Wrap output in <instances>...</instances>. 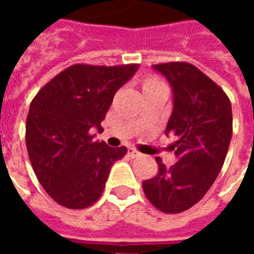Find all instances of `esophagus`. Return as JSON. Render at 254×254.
<instances>
[{"label": "esophagus", "mask_w": 254, "mask_h": 254, "mask_svg": "<svg viewBox=\"0 0 254 254\" xmlns=\"http://www.w3.org/2000/svg\"><path fill=\"white\" fill-rule=\"evenodd\" d=\"M127 154L130 155L132 158H136V156H140V152H138L136 148H129L127 149Z\"/></svg>", "instance_id": "esophagus-1"}]
</instances>
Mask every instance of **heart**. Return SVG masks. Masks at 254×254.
Wrapping results in <instances>:
<instances>
[{
  "label": "heart",
  "mask_w": 254,
  "mask_h": 254,
  "mask_svg": "<svg viewBox=\"0 0 254 254\" xmlns=\"http://www.w3.org/2000/svg\"><path fill=\"white\" fill-rule=\"evenodd\" d=\"M155 85H165V83L158 80V78H151V80H147V81H145L144 88H147V87H155Z\"/></svg>",
  "instance_id": "1"
}]
</instances>
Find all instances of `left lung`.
I'll use <instances>...</instances> for the list:
<instances>
[{"mask_svg": "<svg viewBox=\"0 0 254 254\" xmlns=\"http://www.w3.org/2000/svg\"><path fill=\"white\" fill-rule=\"evenodd\" d=\"M154 69L165 74L174 92L166 134L177 136L171 149L178 162L167 167L158 156L159 170L143 182V190L159 211L180 213L201 200L222 170L233 134L231 103L223 89L191 64H156Z\"/></svg>", "mask_w": 254, "mask_h": 254, "instance_id": "left-lung-1", "label": "left lung"}]
</instances>
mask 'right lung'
<instances>
[{"label": "right lung", "instance_id": "right-lung-1", "mask_svg": "<svg viewBox=\"0 0 254 254\" xmlns=\"http://www.w3.org/2000/svg\"><path fill=\"white\" fill-rule=\"evenodd\" d=\"M138 64H74L45 84L32 99L25 144L38 181L53 200L69 209L91 207L102 196L111 166L127 147L94 141L118 89Z\"/></svg>", "mask_w": 254, "mask_h": 254}]
</instances>
